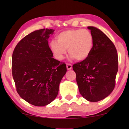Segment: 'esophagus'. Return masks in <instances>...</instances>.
Returning a JSON list of instances; mask_svg holds the SVG:
<instances>
[{
  "label": "esophagus",
  "mask_w": 129,
  "mask_h": 129,
  "mask_svg": "<svg viewBox=\"0 0 129 129\" xmlns=\"http://www.w3.org/2000/svg\"><path fill=\"white\" fill-rule=\"evenodd\" d=\"M72 68V66L71 64H67V70H71Z\"/></svg>",
  "instance_id": "34e87169"
}]
</instances>
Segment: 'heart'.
I'll return each mask as SVG.
<instances>
[{"label":"heart","instance_id":"obj_1","mask_svg":"<svg viewBox=\"0 0 129 129\" xmlns=\"http://www.w3.org/2000/svg\"><path fill=\"white\" fill-rule=\"evenodd\" d=\"M57 41L50 43V48L58 60L64 58L68 49L71 58L78 61L86 60L94 47L93 35L87 29H68L61 32L56 36Z\"/></svg>","mask_w":129,"mask_h":129}]
</instances>
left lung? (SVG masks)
<instances>
[{
    "instance_id": "1",
    "label": "left lung",
    "mask_w": 129,
    "mask_h": 129,
    "mask_svg": "<svg viewBox=\"0 0 129 129\" xmlns=\"http://www.w3.org/2000/svg\"><path fill=\"white\" fill-rule=\"evenodd\" d=\"M93 35L94 47L86 60L73 65L80 93L85 99L97 102L105 99L115 86L118 69L116 48L99 28L88 27Z\"/></svg>"
}]
</instances>
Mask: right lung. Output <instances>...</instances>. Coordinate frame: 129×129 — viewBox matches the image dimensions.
I'll return each instance as SVG.
<instances>
[{"mask_svg":"<svg viewBox=\"0 0 129 129\" xmlns=\"http://www.w3.org/2000/svg\"><path fill=\"white\" fill-rule=\"evenodd\" d=\"M54 31L44 28L31 32L19 41L12 54V76L17 93L34 106H46L56 99L67 72L66 64L54 59L48 45Z\"/></svg>","mask_w":129,"mask_h":129,"instance_id":"obj_1","label":"right lung"}]
</instances>
